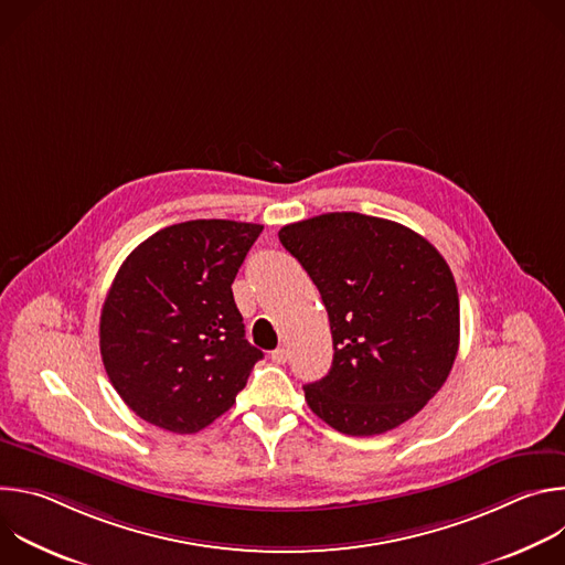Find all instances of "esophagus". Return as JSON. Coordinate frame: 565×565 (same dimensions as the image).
<instances>
[{"label": "esophagus", "instance_id": "1", "mask_svg": "<svg viewBox=\"0 0 565 565\" xmlns=\"http://www.w3.org/2000/svg\"><path fill=\"white\" fill-rule=\"evenodd\" d=\"M270 358H273V362H275V364H286V360H288V351H286V349H275V351L270 353Z\"/></svg>", "mask_w": 565, "mask_h": 565}]
</instances>
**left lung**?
Segmentation results:
<instances>
[{
  "mask_svg": "<svg viewBox=\"0 0 565 565\" xmlns=\"http://www.w3.org/2000/svg\"><path fill=\"white\" fill-rule=\"evenodd\" d=\"M279 241L331 321V371L303 386L310 412L347 436L414 418L458 353V290L443 255L418 232L358 212L284 225Z\"/></svg>",
  "mask_w": 565,
  "mask_h": 565,
  "instance_id": "left-lung-1",
  "label": "left lung"
}]
</instances>
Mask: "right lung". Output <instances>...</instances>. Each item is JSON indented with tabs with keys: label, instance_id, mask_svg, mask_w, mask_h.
Masks as SVG:
<instances>
[{
	"label": "right lung",
	"instance_id": "1",
	"mask_svg": "<svg viewBox=\"0 0 565 565\" xmlns=\"http://www.w3.org/2000/svg\"><path fill=\"white\" fill-rule=\"evenodd\" d=\"M264 225L196 218L158 230L122 262L100 312V355L125 405L172 434L223 416L264 358L232 281Z\"/></svg>",
	"mask_w": 565,
	"mask_h": 565
}]
</instances>
